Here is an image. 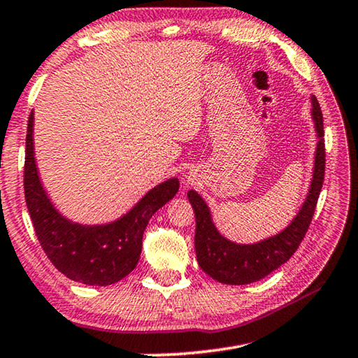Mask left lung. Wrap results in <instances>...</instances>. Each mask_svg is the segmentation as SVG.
I'll return each mask as SVG.
<instances>
[{
    "mask_svg": "<svg viewBox=\"0 0 358 358\" xmlns=\"http://www.w3.org/2000/svg\"><path fill=\"white\" fill-rule=\"evenodd\" d=\"M312 101V121L317 134L314 170L301 208L285 228L274 236L253 243H237L218 231L212 212L199 192L188 191V199L196 213V257L201 269L217 282L226 285H247L264 279L293 257L309 229L325 175V140L323 117L315 95Z\"/></svg>",
    "mask_w": 358,
    "mask_h": 358,
    "instance_id": "8db88e82",
    "label": "left lung"
}]
</instances>
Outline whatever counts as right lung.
I'll return each instance as SVG.
<instances>
[{
    "label": "right lung",
    "instance_id": "1",
    "mask_svg": "<svg viewBox=\"0 0 358 358\" xmlns=\"http://www.w3.org/2000/svg\"><path fill=\"white\" fill-rule=\"evenodd\" d=\"M35 113H30L25 141V201L38 241L57 269L84 285L106 287L135 269L143 231L150 218L178 192V178L151 188L121 217L108 223L86 224L65 217L43 186L35 156Z\"/></svg>",
    "mask_w": 358,
    "mask_h": 358
}]
</instances>
